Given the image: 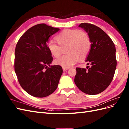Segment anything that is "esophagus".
Here are the masks:
<instances>
[{
    "mask_svg": "<svg viewBox=\"0 0 129 129\" xmlns=\"http://www.w3.org/2000/svg\"><path fill=\"white\" fill-rule=\"evenodd\" d=\"M69 69V68H62V70H63V71H65L68 70Z\"/></svg>",
    "mask_w": 129,
    "mask_h": 129,
    "instance_id": "1",
    "label": "esophagus"
}]
</instances>
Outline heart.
I'll return each instance as SVG.
<instances>
[{
	"label": "heart",
	"instance_id": "b5f03b06",
	"mask_svg": "<svg viewBox=\"0 0 129 129\" xmlns=\"http://www.w3.org/2000/svg\"><path fill=\"white\" fill-rule=\"evenodd\" d=\"M59 44L53 42L47 44V49L52 56L58 57L61 52V47L68 46L65 56L54 60V63L62 68H69L77 64L80 57L84 58L89 52L91 42L88 36L77 29H67L61 31L56 37Z\"/></svg>",
	"mask_w": 129,
	"mask_h": 129
}]
</instances>
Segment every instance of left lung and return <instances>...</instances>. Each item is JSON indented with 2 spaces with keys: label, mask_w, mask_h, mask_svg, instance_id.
I'll return each instance as SVG.
<instances>
[{
  "label": "left lung",
  "mask_w": 129,
  "mask_h": 129,
  "mask_svg": "<svg viewBox=\"0 0 129 129\" xmlns=\"http://www.w3.org/2000/svg\"><path fill=\"white\" fill-rule=\"evenodd\" d=\"M78 26L87 32L91 48L85 61L86 69L77 68L75 83L84 93L94 95L104 91L111 83L117 66L116 47L110 37L93 24L81 23Z\"/></svg>",
  "instance_id": "1"
}]
</instances>
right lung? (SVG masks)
Instances as JSON below:
<instances>
[{"label":"right lung","mask_w":129,"mask_h":129,"mask_svg":"<svg viewBox=\"0 0 129 129\" xmlns=\"http://www.w3.org/2000/svg\"><path fill=\"white\" fill-rule=\"evenodd\" d=\"M59 30L45 24L35 25L22 35L16 45V74L21 87L34 97H47L57 88L62 69L59 65H50L53 58L47 44Z\"/></svg>","instance_id":"1"}]
</instances>
